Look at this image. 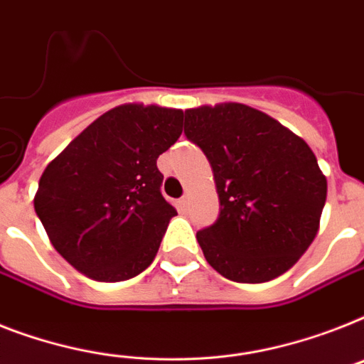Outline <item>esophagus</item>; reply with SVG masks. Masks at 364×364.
<instances>
[{"label":"esophagus","instance_id":"34e87169","mask_svg":"<svg viewBox=\"0 0 364 364\" xmlns=\"http://www.w3.org/2000/svg\"><path fill=\"white\" fill-rule=\"evenodd\" d=\"M188 203H191V196H188V194H185V196L179 200V205H181V208H187Z\"/></svg>","mask_w":364,"mask_h":364}]
</instances>
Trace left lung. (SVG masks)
Instances as JSON below:
<instances>
[{
	"label": "left lung",
	"instance_id": "left-lung-1",
	"mask_svg": "<svg viewBox=\"0 0 364 364\" xmlns=\"http://www.w3.org/2000/svg\"><path fill=\"white\" fill-rule=\"evenodd\" d=\"M185 136L211 164L217 223L196 239L217 273L267 282L306 252L327 198V179L303 138L239 102L185 110Z\"/></svg>",
	"mask_w": 364,
	"mask_h": 364
}]
</instances>
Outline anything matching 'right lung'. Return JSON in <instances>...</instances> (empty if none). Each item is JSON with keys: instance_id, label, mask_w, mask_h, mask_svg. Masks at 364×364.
I'll list each match as a JSON object with an SVG mask.
<instances>
[{"instance_id": "right-lung-1", "label": "right lung", "mask_w": 364, "mask_h": 364, "mask_svg": "<svg viewBox=\"0 0 364 364\" xmlns=\"http://www.w3.org/2000/svg\"><path fill=\"white\" fill-rule=\"evenodd\" d=\"M181 127L183 110L115 106L44 168L35 213L76 271L119 282L151 265L177 215L161 194L156 159L176 144Z\"/></svg>"}]
</instances>
